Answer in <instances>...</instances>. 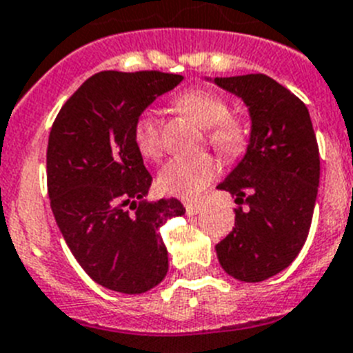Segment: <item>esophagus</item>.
Segmentation results:
<instances>
[{"mask_svg":"<svg viewBox=\"0 0 353 353\" xmlns=\"http://www.w3.org/2000/svg\"><path fill=\"white\" fill-rule=\"evenodd\" d=\"M185 208L188 215H197L201 212V204L199 203H185Z\"/></svg>","mask_w":353,"mask_h":353,"instance_id":"34e87169","label":"esophagus"}]
</instances>
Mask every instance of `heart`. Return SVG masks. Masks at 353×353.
<instances>
[{
  "label": "heart",
  "mask_w": 353,
  "mask_h": 353,
  "mask_svg": "<svg viewBox=\"0 0 353 353\" xmlns=\"http://www.w3.org/2000/svg\"><path fill=\"white\" fill-rule=\"evenodd\" d=\"M176 105L208 129V141L226 158H236L245 150L248 129L230 114V103L210 90H190L179 94ZM136 147L145 158L156 159L161 154V125L158 118L143 112L134 123ZM219 163L210 154L177 156L163 165L158 174V188L163 194L195 197L215 179Z\"/></svg>",
  "instance_id": "b5f03b06"
}]
</instances>
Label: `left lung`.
Masks as SVG:
<instances>
[{
	"mask_svg": "<svg viewBox=\"0 0 353 353\" xmlns=\"http://www.w3.org/2000/svg\"><path fill=\"white\" fill-rule=\"evenodd\" d=\"M213 82L244 100L251 114L245 156L217 186L235 195V228L217 245L219 262L241 282H262L292 263L312 222L319 149L309 109L262 73Z\"/></svg>",
	"mask_w": 353,
	"mask_h": 353,
	"instance_id": "8db88e82",
	"label": "left lung"
}]
</instances>
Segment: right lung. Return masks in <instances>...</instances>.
<instances>
[{
  "label": "right lung",
  "mask_w": 353,
  "mask_h": 353,
  "mask_svg": "<svg viewBox=\"0 0 353 353\" xmlns=\"http://www.w3.org/2000/svg\"><path fill=\"white\" fill-rule=\"evenodd\" d=\"M181 81L163 71L94 73L62 105L50 131L53 217L81 268L111 291L141 294L168 271L159 228L185 208L177 199H143L152 176L136 147L134 123Z\"/></svg>",
  "instance_id": "obj_1"
}]
</instances>
